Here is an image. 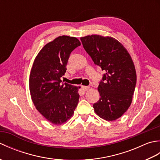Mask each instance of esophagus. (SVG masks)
<instances>
[{
    "instance_id": "34e87169",
    "label": "esophagus",
    "mask_w": 160,
    "mask_h": 160,
    "mask_svg": "<svg viewBox=\"0 0 160 160\" xmlns=\"http://www.w3.org/2000/svg\"><path fill=\"white\" fill-rule=\"evenodd\" d=\"M81 87L82 88V89L84 91H87L89 89V87H88V86H81Z\"/></svg>"
}]
</instances>
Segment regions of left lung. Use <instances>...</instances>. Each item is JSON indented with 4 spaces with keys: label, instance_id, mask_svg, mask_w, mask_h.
Wrapping results in <instances>:
<instances>
[{
    "label": "left lung",
    "instance_id": "1",
    "mask_svg": "<svg viewBox=\"0 0 160 160\" xmlns=\"http://www.w3.org/2000/svg\"><path fill=\"white\" fill-rule=\"evenodd\" d=\"M80 40L94 64L104 71L98 88L100 98L93 104L94 111L104 120H117L130 107L136 85L131 58L124 46L111 37L91 35Z\"/></svg>",
    "mask_w": 160,
    "mask_h": 160
}]
</instances>
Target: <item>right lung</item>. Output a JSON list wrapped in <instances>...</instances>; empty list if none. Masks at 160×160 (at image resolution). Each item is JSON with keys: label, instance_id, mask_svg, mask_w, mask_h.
<instances>
[{"label": "right lung", "instance_id": "add662e5", "mask_svg": "<svg viewBox=\"0 0 160 160\" xmlns=\"http://www.w3.org/2000/svg\"><path fill=\"white\" fill-rule=\"evenodd\" d=\"M81 45L75 37L62 36L47 43L33 62L29 84L36 109L54 124H62L72 116L79 100L78 89L62 82L71 53Z\"/></svg>", "mask_w": 160, "mask_h": 160}]
</instances>
